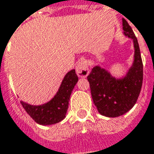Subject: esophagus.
I'll list each match as a JSON object with an SVG mask.
<instances>
[{
    "label": "esophagus",
    "instance_id": "obj_1",
    "mask_svg": "<svg viewBox=\"0 0 154 154\" xmlns=\"http://www.w3.org/2000/svg\"><path fill=\"white\" fill-rule=\"evenodd\" d=\"M76 73L79 77L85 78L88 75L89 69H88V64L86 60H81L78 61L76 65Z\"/></svg>",
    "mask_w": 154,
    "mask_h": 154
}]
</instances>
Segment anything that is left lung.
<instances>
[{"label": "left lung", "mask_w": 154, "mask_h": 154, "mask_svg": "<svg viewBox=\"0 0 154 154\" xmlns=\"http://www.w3.org/2000/svg\"><path fill=\"white\" fill-rule=\"evenodd\" d=\"M125 36L134 44V61L122 79L113 77L100 66H94L88 76L93 102L101 115L116 117L128 112L137 103L143 83V63L137 39L125 19H123Z\"/></svg>", "instance_id": "left-lung-1"}]
</instances>
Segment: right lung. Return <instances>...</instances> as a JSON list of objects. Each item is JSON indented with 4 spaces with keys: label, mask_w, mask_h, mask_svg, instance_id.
Returning a JSON list of instances; mask_svg holds the SVG:
<instances>
[{
    "label": "right lung",
    "mask_w": 154,
    "mask_h": 154,
    "mask_svg": "<svg viewBox=\"0 0 154 154\" xmlns=\"http://www.w3.org/2000/svg\"><path fill=\"white\" fill-rule=\"evenodd\" d=\"M78 80L75 70L72 69L66 74L59 91L48 103L36 106L21 102V104L30 117L39 125H50L57 124L66 117L70 95Z\"/></svg>",
    "instance_id": "1"
}]
</instances>
